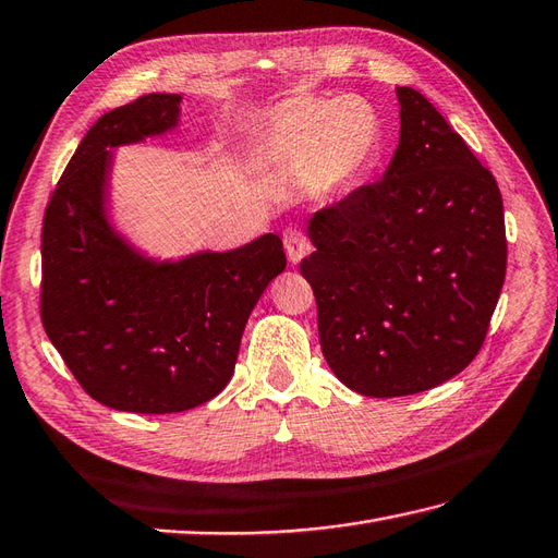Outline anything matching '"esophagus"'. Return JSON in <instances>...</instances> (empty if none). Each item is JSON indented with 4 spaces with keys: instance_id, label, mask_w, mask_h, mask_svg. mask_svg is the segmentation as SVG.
I'll return each instance as SVG.
<instances>
[{
    "instance_id": "1",
    "label": "esophagus",
    "mask_w": 558,
    "mask_h": 558,
    "mask_svg": "<svg viewBox=\"0 0 558 558\" xmlns=\"http://www.w3.org/2000/svg\"><path fill=\"white\" fill-rule=\"evenodd\" d=\"M282 242H284V252H288V258H290L292 264L302 262V258L311 252V242H308V238L304 235L302 230H296V228L284 230Z\"/></svg>"
}]
</instances>
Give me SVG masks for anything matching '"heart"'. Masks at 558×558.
<instances>
[{
	"instance_id": "1",
	"label": "heart",
	"mask_w": 558,
	"mask_h": 558,
	"mask_svg": "<svg viewBox=\"0 0 558 558\" xmlns=\"http://www.w3.org/2000/svg\"><path fill=\"white\" fill-rule=\"evenodd\" d=\"M380 121L359 97H294L270 113L262 161L276 171H308L318 192H340L373 163Z\"/></svg>"
}]
</instances>
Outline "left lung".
<instances>
[{
  "instance_id": "8db88e82",
  "label": "left lung",
  "mask_w": 558,
  "mask_h": 558,
  "mask_svg": "<svg viewBox=\"0 0 558 558\" xmlns=\"http://www.w3.org/2000/svg\"><path fill=\"white\" fill-rule=\"evenodd\" d=\"M397 99L383 180L308 218L316 250L300 264L323 356L366 397L425 392L469 366L507 274L495 175L421 93Z\"/></svg>"
}]
</instances>
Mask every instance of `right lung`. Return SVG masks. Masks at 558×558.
Segmentation results:
<instances>
[{
	"instance_id": "right-lung-1",
	"label": "right lung",
	"mask_w": 558,
	"mask_h": 558,
	"mask_svg": "<svg viewBox=\"0 0 558 558\" xmlns=\"http://www.w3.org/2000/svg\"><path fill=\"white\" fill-rule=\"evenodd\" d=\"M180 104L154 93L104 113L45 211V332L83 390L116 411L175 413L214 399L235 371L252 308L288 264L274 232L159 258L116 228L113 151L178 131Z\"/></svg>"
}]
</instances>
